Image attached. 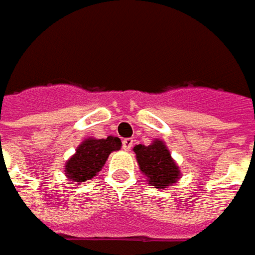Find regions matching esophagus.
<instances>
[{"instance_id": "obj_1", "label": "esophagus", "mask_w": 255, "mask_h": 255, "mask_svg": "<svg viewBox=\"0 0 255 255\" xmlns=\"http://www.w3.org/2000/svg\"><path fill=\"white\" fill-rule=\"evenodd\" d=\"M122 147H124V150H126V151H129L130 148L133 147V139H131V138H126V139L122 140Z\"/></svg>"}]
</instances>
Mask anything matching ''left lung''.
<instances>
[{"mask_svg":"<svg viewBox=\"0 0 255 255\" xmlns=\"http://www.w3.org/2000/svg\"><path fill=\"white\" fill-rule=\"evenodd\" d=\"M133 151L135 152L139 170L152 187L158 189L168 188L182 176L178 163L171 156L164 140L154 139L148 146L137 144Z\"/></svg>","mask_w":255,"mask_h":255,"instance_id":"1","label":"left lung"}]
</instances>
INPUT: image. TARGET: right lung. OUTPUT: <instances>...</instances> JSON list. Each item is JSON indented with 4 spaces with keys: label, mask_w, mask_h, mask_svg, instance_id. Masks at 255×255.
<instances>
[{
    "label": "right lung",
    "mask_w": 255,
    "mask_h": 255,
    "mask_svg": "<svg viewBox=\"0 0 255 255\" xmlns=\"http://www.w3.org/2000/svg\"><path fill=\"white\" fill-rule=\"evenodd\" d=\"M121 146V139L113 135L101 139L85 138L77 146L75 154L66 162L64 174L67 179L77 184L91 180L103 170L111 152L118 151Z\"/></svg>",
    "instance_id": "add662e5"
}]
</instances>
